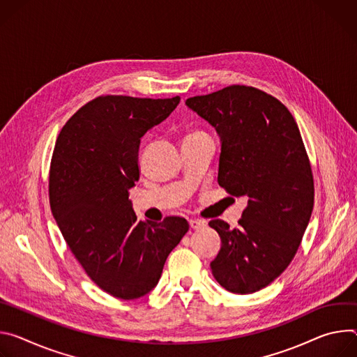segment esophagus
I'll list each match as a JSON object with an SVG mask.
<instances>
[{
	"mask_svg": "<svg viewBox=\"0 0 357 357\" xmlns=\"http://www.w3.org/2000/svg\"><path fill=\"white\" fill-rule=\"evenodd\" d=\"M188 224H190V227H191L192 229H200V228H203V227L206 225V222H204L203 220H197V218H191V220L188 221Z\"/></svg>",
	"mask_w": 357,
	"mask_h": 357,
	"instance_id": "esophagus-1",
	"label": "esophagus"
}]
</instances>
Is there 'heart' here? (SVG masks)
Listing matches in <instances>:
<instances>
[{
  "mask_svg": "<svg viewBox=\"0 0 357 357\" xmlns=\"http://www.w3.org/2000/svg\"><path fill=\"white\" fill-rule=\"evenodd\" d=\"M192 135H200V133H192Z\"/></svg>",
  "mask_w": 357,
  "mask_h": 357,
  "instance_id": "heart-1",
  "label": "heart"
}]
</instances>
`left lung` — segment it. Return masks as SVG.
<instances>
[{
	"label": "left lung",
	"mask_w": 357,
	"mask_h": 357,
	"mask_svg": "<svg viewBox=\"0 0 357 357\" xmlns=\"http://www.w3.org/2000/svg\"><path fill=\"white\" fill-rule=\"evenodd\" d=\"M218 133V184L248 197L240 227L208 222L221 248L210 264L217 282L247 295L265 287L294 259L313 210V176L291 112L273 96L232 85L185 100Z\"/></svg>",
	"instance_id": "1"
}]
</instances>
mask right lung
Instances as JSON below:
<instances>
[{
  "label": "right lung",
  "instance_id": "right-lung-1",
  "mask_svg": "<svg viewBox=\"0 0 357 357\" xmlns=\"http://www.w3.org/2000/svg\"><path fill=\"white\" fill-rule=\"evenodd\" d=\"M178 103V96H99L79 109L56 139L50 173L54 218L89 278L119 299L149 294L188 231L181 217L139 221L129 200L140 174L142 137Z\"/></svg>",
  "mask_w": 357,
  "mask_h": 357
}]
</instances>
